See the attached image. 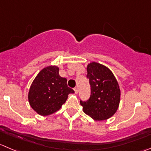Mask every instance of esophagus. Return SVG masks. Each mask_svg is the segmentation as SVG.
Masks as SVG:
<instances>
[{"label":"esophagus","mask_w":151,"mask_h":151,"mask_svg":"<svg viewBox=\"0 0 151 151\" xmlns=\"http://www.w3.org/2000/svg\"><path fill=\"white\" fill-rule=\"evenodd\" d=\"M74 92H75V93H78V88H77V87H75V88H74Z\"/></svg>","instance_id":"esophagus-1"}]
</instances>
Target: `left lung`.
Instances as JSON below:
<instances>
[{
	"label": "left lung",
	"instance_id": "left-lung-1",
	"mask_svg": "<svg viewBox=\"0 0 151 151\" xmlns=\"http://www.w3.org/2000/svg\"><path fill=\"white\" fill-rule=\"evenodd\" d=\"M91 96L80 100L85 114L95 120H105L116 112L120 102V89L112 71L105 65L92 62L87 66Z\"/></svg>",
	"mask_w": 151,
	"mask_h": 151
}]
</instances>
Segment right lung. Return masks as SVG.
<instances>
[{
  "mask_svg": "<svg viewBox=\"0 0 151 151\" xmlns=\"http://www.w3.org/2000/svg\"><path fill=\"white\" fill-rule=\"evenodd\" d=\"M74 90L67 86V80L59 74V68L51 65L43 68L29 88L28 99L31 107L38 114L48 116L56 112Z\"/></svg>",
  "mask_w": 151,
  "mask_h": 151,
  "instance_id": "add662e5",
  "label": "right lung"
}]
</instances>
